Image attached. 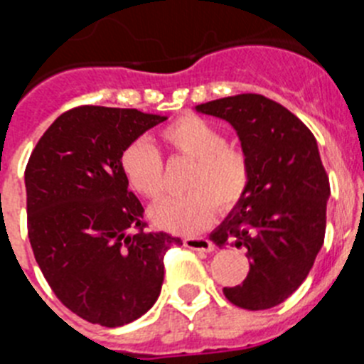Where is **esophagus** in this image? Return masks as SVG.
<instances>
[{
	"label": "esophagus",
	"instance_id": "1",
	"mask_svg": "<svg viewBox=\"0 0 364 364\" xmlns=\"http://www.w3.org/2000/svg\"><path fill=\"white\" fill-rule=\"evenodd\" d=\"M184 246L189 247V250H197V252H213L215 244L211 240L204 239V237H189V239H184Z\"/></svg>",
	"mask_w": 364,
	"mask_h": 364
}]
</instances>
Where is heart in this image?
I'll return each mask as SVG.
<instances>
[{"instance_id": "obj_1", "label": "heart", "mask_w": 364, "mask_h": 364, "mask_svg": "<svg viewBox=\"0 0 364 364\" xmlns=\"http://www.w3.org/2000/svg\"><path fill=\"white\" fill-rule=\"evenodd\" d=\"M173 154L195 160L186 197L167 198L151 210L156 228L176 235H197L213 222L217 205L230 210L246 195L252 180V164L246 151L226 144L217 125L195 114H186L167 124L159 133ZM120 167L129 188L140 197L159 200L166 188L164 162L156 147L146 140H134L120 156Z\"/></svg>"}]
</instances>
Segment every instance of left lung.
Segmentation results:
<instances>
[{
  "mask_svg": "<svg viewBox=\"0 0 364 364\" xmlns=\"http://www.w3.org/2000/svg\"><path fill=\"white\" fill-rule=\"evenodd\" d=\"M231 124L252 164V180L210 239L246 247L250 272L224 295L244 310H268L308 277L326 231L330 182L317 140L294 112L262 95H237L197 105Z\"/></svg>",
  "mask_w": 364,
  "mask_h": 364,
  "instance_id": "left-lung-1",
  "label": "left lung"
}]
</instances>
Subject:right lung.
<instances>
[{"instance_id": "1", "label": "right lung", "mask_w": 364, "mask_h": 364, "mask_svg": "<svg viewBox=\"0 0 364 364\" xmlns=\"http://www.w3.org/2000/svg\"><path fill=\"white\" fill-rule=\"evenodd\" d=\"M167 117L82 105L45 131L25 169L28 239L56 297L82 319L117 328L142 317L164 282L169 233L146 231L120 156Z\"/></svg>"}]
</instances>
